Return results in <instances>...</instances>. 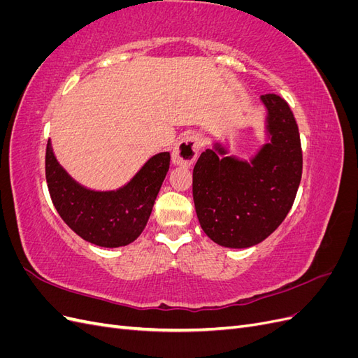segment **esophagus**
<instances>
[{
    "mask_svg": "<svg viewBox=\"0 0 358 358\" xmlns=\"http://www.w3.org/2000/svg\"><path fill=\"white\" fill-rule=\"evenodd\" d=\"M201 145V138L197 134H189L187 137H183L175 148V150H173V164L189 167L192 162L197 159Z\"/></svg>",
    "mask_w": 358,
    "mask_h": 358,
    "instance_id": "34e87169",
    "label": "esophagus"
}]
</instances>
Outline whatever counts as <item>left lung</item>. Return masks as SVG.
<instances>
[{"label": "left lung", "instance_id": "left-lung-1", "mask_svg": "<svg viewBox=\"0 0 358 358\" xmlns=\"http://www.w3.org/2000/svg\"><path fill=\"white\" fill-rule=\"evenodd\" d=\"M267 109L266 143L251 162L206 149L192 171V197L203 231L225 248H249L272 234L288 215L301 179L299 127L288 103L262 95Z\"/></svg>", "mask_w": 358, "mask_h": 358}]
</instances>
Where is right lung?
Listing matches in <instances>:
<instances>
[{
  "label": "right lung",
  "mask_w": 358,
  "mask_h": 358,
  "mask_svg": "<svg viewBox=\"0 0 358 358\" xmlns=\"http://www.w3.org/2000/svg\"><path fill=\"white\" fill-rule=\"evenodd\" d=\"M170 166V154L150 158L125 187L99 192L74 182L46 146V180L62 221L83 241L103 248L134 242L142 234Z\"/></svg>",
  "instance_id": "right-lung-1"
}]
</instances>
